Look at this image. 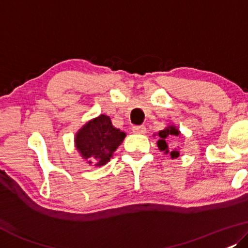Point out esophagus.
<instances>
[{
    "instance_id": "esophagus-1",
    "label": "esophagus",
    "mask_w": 248,
    "mask_h": 248,
    "mask_svg": "<svg viewBox=\"0 0 248 248\" xmlns=\"http://www.w3.org/2000/svg\"><path fill=\"white\" fill-rule=\"evenodd\" d=\"M132 131H134L135 134L144 135L146 134V127L145 125H135V127L132 128Z\"/></svg>"
}]
</instances>
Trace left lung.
I'll list each match as a JSON object with an SVG mask.
<instances>
[{
	"label": "left lung",
	"mask_w": 248,
	"mask_h": 248,
	"mask_svg": "<svg viewBox=\"0 0 248 248\" xmlns=\"http://www.w3.org/2000/svg\"><path fill=\"white\" fill-rule=\"evenodd\" d=\"M181 134L179 129H177L175 125H169V127H166L165 129H163V130H160L158 132V136H159V139L157 141V146H158V149L160 152H164V154H170V157L172 158H176L179 157L180 155V152L177 151L176 148H173L170 149L169 148V145H167V140L170 137H177Z\"/></svg>",
	"instance_id": "obj_1"
}]
</instances>
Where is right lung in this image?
Segmentation results:
<instances>
[{
	"label": "right lung",
	"instance_id": "obj_1",
	"mask_svg": "<svg viewBox=\"0 0 248 248\" xmlns=\"http://www.w3.org/2000/svg\"><path fill=\"white\" fill-rule=\"evenodd\" d=\"M125 137V132L114 128L110 117L100 114L90 120L75 136V147L88 163L102 166L109 162L113 153Z\"/></svg>",
	"mask_w": 248,
	"mask_h": 248
}]
</instances>
